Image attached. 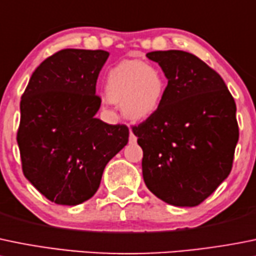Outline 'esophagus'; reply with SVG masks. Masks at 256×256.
Segmentation results:
<instances>
[{"instance_id":"esophagus-1","label":"esophagus","mask_w":256,"mask_h":256,"mask_svg":"<svg viewBox=\"0 0 256 256\" xmlns=\"http://www.w3.org/2000/svg\"><path fill=\"white\" fill-rule=\"evenodd\" d=\"M128 141H130V144H135L136 141H138V138L134 135L132 131H130V138H128Z\"/></svg>"}]
</instances>
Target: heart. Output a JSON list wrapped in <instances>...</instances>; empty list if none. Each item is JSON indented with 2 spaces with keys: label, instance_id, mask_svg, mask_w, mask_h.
<instances>
[{
  "label": "heart",
  "instance_id": "heart-1",
  "mask_svg": "<svg viewBox=\"0 0 256 256\" xmlns=\"http://www.w3.org/2000/svg\"><path fill=\"white\" fill-rule=\"evenodd\" d=\"M165 88V78L155 65L124 61L108 72L105 94L110 102L121 105L128 120L141 122L158 112Z\"/></svg>",
  "mask_w": 256,
  "mask_h": 256
}]
</instances>
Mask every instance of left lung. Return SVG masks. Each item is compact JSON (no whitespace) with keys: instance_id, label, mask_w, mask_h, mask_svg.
Instances as JSON below:
<instances>
[{"instance_id":"left-lung-1","label":"left lung","mask_w":256,"mask_h":256,"mask_svg":"<svg viewBox=\"0 0 256 256\" xmlns=\"http://www.w3.org/2000/svg\"><path fill=\"white\" fill-rule=\"evenodd\" d=\"M168 78L158 112L132 132L144 151L142 176L155 196L196 206L229 176L239 140L236 105L224 80L195 54L152 51Z\"/></svg>"}]
</instances>
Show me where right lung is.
Returning <instances> with one entry per match:
<instances>
[{"instance_id":"add662e5","label":"right lung","mask_w":256,"mask_h":256,"mask_svg":"<svg viewBox=\"0 0 256 256\" xmlns=\"http://www.w3.org/2000/svg\"><path fill=\"white\" fill-rule=\"evenodd\" d=\"M102 50L66 48L34 70L21 98L17 144L27 180L52 202L82 204L95 195L108 161L128 141L125 125L95 118Z\"/></svg>"}]
</instances>
